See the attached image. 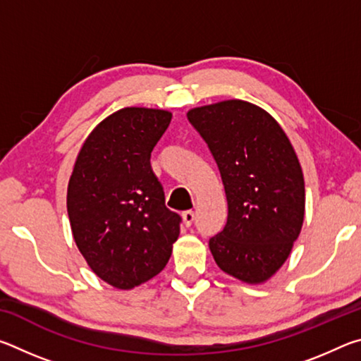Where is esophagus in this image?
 Segmentation results:
<instances>
[{
    "mask_svg": "<svg viewBox=\"0 0 361 361\" xmlns=\"http://www.w3.org/2000/svg\"><path fill=\"white\" fill-rule=\"evenodd\" d=\"M181 216H183V223H185L186 228H189V226H191L194 221V212H191V210L183 212Z\"/></svg>",
    "mask_w": 361,
    "mask_h": 361,
    "instance_id": "esophagus-1",
    "label": "esophagus"
}]
</instances>
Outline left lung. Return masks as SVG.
I'll list each match as a JSON object with an SVG mask.
<instances>
[{
    "mask_svg": "<svg viewBox=\"0 0 361 361\" xmlns=\"http://www.w3.org/2000/svg\"><path fill=\"white\" fill-rule=\"evenodd\" d=\"M188 119L215 157L228 200V223L209 243L213 258L243 283H264L302 228L305 189L295 148L266 109L245 100L192 108Z\"/></svg>",
    "mask_w": 361,
    "mask_h": 361,
    "instance_id": "obj_1",
    "label": "left lung"
}]
</instances>
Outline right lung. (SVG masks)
<instances>
[{"mask_svg":"<svg viewBox=\"0 0 361 361\" xmlns=\"http://www.w3.org/2000/svg\"><path fill=\"white\" fill-rule=\"evenodd\" d=\"M167 109L121 108L95 126L78 152L66 191L73 239L97 277L132 290L170 259L181 218L166 207L151 151Z\"/></svg>","mask_w":361,"mask_h":361,"instance_id":"add662e5","label":"right lung"}]
</instances>
